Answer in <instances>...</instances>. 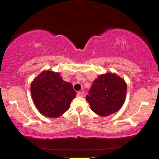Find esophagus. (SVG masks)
Listing matches in <instances>:
<instances>
[{
	"label": "esophagus",
	"instance_id": "1",
	"mask_svg": "<svg viewBox=\"0 0 159 159\" xmlns=\"http://www.w3.org/2000/svg\"><path fill=\"white\" fill-rule=\"evenodd\" d=\"M77 96L78 97H83V93L82 92H78Z\"/></svg>",
	"mask_w": 159,
	"mask_h": 159
}]
</instances>
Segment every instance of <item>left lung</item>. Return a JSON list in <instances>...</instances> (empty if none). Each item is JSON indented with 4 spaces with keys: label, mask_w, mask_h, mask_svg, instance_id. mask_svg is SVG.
<instances>
[{
    "label": "left lung",
    "mask_w": 159,
    "mask_h": 159,
    "mask_svg": "<svg viewBox=\"0 0 159 159\" xmlns=\"http://www.w3.org/2000/svg\"><path fill=\"white\" fill-rule=\"evenodd\" d=\"M126 91L127 85L124 80L114 74H105L94 80L86 99L95 114L107 116L123 106Z\"/></svg>",
    "instance_id": "obj_1"
}]
</instances>
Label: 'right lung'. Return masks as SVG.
I'll use <instances>...</instances> for the list:
<instances>
[{
  "instance_id": "obj_1",
  "label": "right lung",
  "mask_w": 159,
  "mask_h": 159,
  "mask_svg": "<svg viewBox=\"0 0 159 159\" xmlns=\"http://www.w3.org/2000/svg\"><path fill=\"white\" fill-rule=\"evenodd\" d=\"M35 105L45 116L57 118L69 109L76 95L71 83L64 81L60 74L48 71L39 74L31 85Z\"/></svg>"
}]
</instances>
